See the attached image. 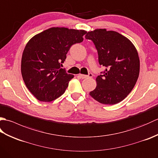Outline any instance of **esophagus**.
<instances>
[{
    "label": "esophagus",
    "mask_w": 158,
    "mask_h": 158,
    "mask_svg": "<svg viewBox=\"0 0 158 158\" xmlns=\"http://www.w3.org/2000/svg\"><path fill=\"white\" fill-rule=\"evenodd\" d=\"M79 76L81 77V79H86V78H88V77H92V73H89L88 75H79Z\"/></svg>",
    "instance_id": "34e87169"
}]
</instances>
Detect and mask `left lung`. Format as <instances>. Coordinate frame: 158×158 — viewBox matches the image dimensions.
I'll use <instances>...</instances> for the list:
<instances>
[{
  "instance_id": "left-lung-1",
  "label": "left lung",
  "mask_w": 158,
  "mask_h": 158,
  "mask_svg": "<svg viewBox=\"0 0 158 158\" xmlns=\"http://www.w3.org/2000/svg\"><path fill=\"white\" fill-rule=\"evenodd\" d=\"M105 70L96 77L97 86L89 95L105 105H115L126 98L138 79L140 60L135 47L128 39L115 31L97 29L86 32Z\"/></svg>"
}]
</instances>
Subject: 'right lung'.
I'll return each instance as SVG.
<instances>
[{
    "mask_svg": "<svg viewBox=\"0 0 158 158\" xmlns=\"http://www.w3.org/2000/svg\"><path fill=\"white\" fill-rule=\"evenodd\" d=\"M83 30L51 28L35 35L23 52V81L40 101L50 102L64 93L73 75L62 69L71 46L83 41Z\"/></svg>",
    "mask_w": 158,
    "mask_h": 158,
    "instance_id": "right-lung-1",
    "label": "right lung"
}]
</instances>
